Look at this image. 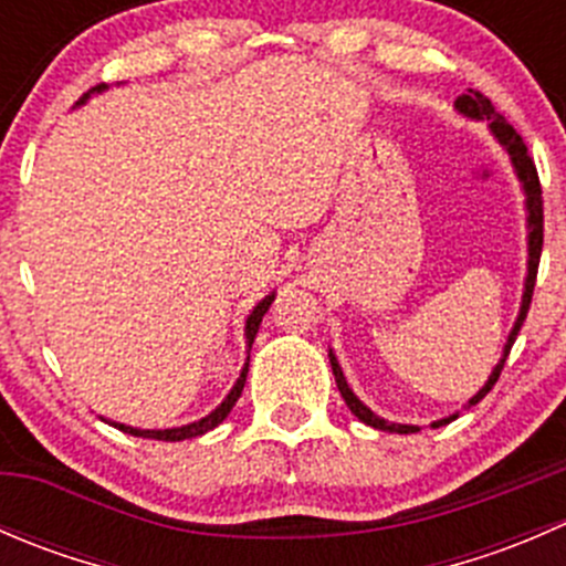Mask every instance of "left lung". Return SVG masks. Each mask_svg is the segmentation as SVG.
Listing matches in <instances>:
<instances>
[{
  "mask_svg": "<svg viewBox=\"0 0 566 566\" xmlns=\"http://www.w3.org/2000/svg\"><path fill=\"white\" fill-rule=\"evenodd\" d=\"M454 108H458L460 114H465V117H471V119H490V134H493L495 139H499V145L504 147L506 153H510L512 167H515L517 180H521L523 193H526V210H528V219H526L528 221V273H526V287H523L521 315H517L515 325H512L510 339H506V345H504V356H501V361L495 364V369H493V373H490L488 384H484L482 389L473 394L471 399H468L465 408H471V405H476L479 399L488 397V391L495 386V380H499L501 369H504L506 356H510L512 345H515L517 334H521L523 319H526V315H528L531 295H534V284H536V268H539V254H542V186H539V175H536L534 161H531V156H528L526 142H523L521 134H517V130L512 128V125L506 123V119L501 117L499 112H495V106L490 104V98H484V95L479 93V90H468L465 95H460V98L454 101ZM328 358H331V369H334L336 389H339L342 399H345V402H347V408L353 410V416H358V419H361L364 424L375 427V430L399 432V436H408V432L419 430V427H413V424H394V421H386V419H380V416H375L373 410H369L367 405H364L361 399H358L356 394H353L350 386H347L345 375H342L339 361H336V356L331 350H328ZM458 416L460 413H452V416H447V419L432 421V427L449 424V421H454V419H458Z\"/></svg>",
  "mask_w": 566,
  "mask_h": 566,
  "instance_id": "obj_1",
  "label": "left lung"
}]
</instances>
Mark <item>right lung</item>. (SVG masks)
I'll use <instances>...</instances> for the list:
<instances>
[{
    "label": "right lung",
    "mask_w": 566,
    "mask_h": 566,
    "mask_svg": "<svg viewBox=\"0 0 566 566\" xmlns=\"http://www.w3.org/2000/svg\"><path fill=\"white\" fill-rule=\"evenodd\" d=\"M101 90H106V84H101V87H93V90H90V93H84V98L78 101L76 106H82L84 101L90 98V95H93V93H101ZM271 304H273V293H271V295H265V298H262L260 304H256L254 310H251V315L247 317V347H249V350H251V345H254L256 331H260L262 317H265V312L271 310ZM247 373H249V358H247V364H243V369H241V378L235 380V386H232L230 394H227L224 402H221L219 408H216V410H210V413L205 416V419L191 421V424L172 427V430H139V427L119 424V421H108V424L117 427V430H123V432H128V436H136V438H153V441H186V438L205 436V432L213 430V427H219L221 421H224L227 416H230L232 405L238 402V397H241L243 386H247Z\"/></svg>",
    "instance_id": "obj_1"
}]
</instances>
